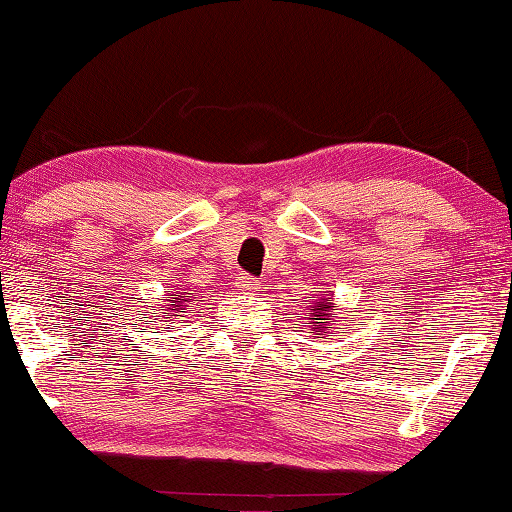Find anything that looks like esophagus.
Here are the masks:
<instances>
[{"mask_svg":"<svg viewBox=\"0 0 512 512\" xmlns=\"http://www.w3.org/2000/svg\"><path fill=\"white\" fill-rule=\"evenodd\" d=\"M238 286H240V291H256L258 279L251 277V274H247V272H242L238 277Z\"/></svg>","mask_w":512,"mask_h":512,"instance_id":"esophagus-1","label":"esophagus"}]
</instances>
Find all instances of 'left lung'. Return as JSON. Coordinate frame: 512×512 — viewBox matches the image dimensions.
<instances>
[{
	"label": "left lung",
	"instance_id": "left-lung-1",
	"mask_svg": "<svg viewBox=\"0 0 512 512\" xmlns=\"http://www.w3.org/2000/svg\"><path fill=\"white\" fill-rule=\"evenodd\" d=\"M330 305H332V302H318V307L314 309V311H316V314H314V316H316V321H318V323H323V325H325V323H328V321H330V318H328V311H330Z\"/></svg>",
	"mask_w": 512,
	"mask_h": 512
}]
</instances>
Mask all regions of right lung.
<instances>
[{"label":"right lung","instance_id":"add662e5","mask_svg":"<svg viewBox=\"0 0 512 512\" xmlns=\"http://www.w3.org/2000/svg\"><path fill=\"white\" fill-rule=\"evenodd\" d=\"M184 297L185 300L182 301L181 298ZM187 298H191V295H177V298H173L175 302H187ZM175 307H180V305H175Z\"/></svg>","mask_w":512,"mask_h":512}]
</instances>
